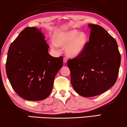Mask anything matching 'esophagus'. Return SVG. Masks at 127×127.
Returning a JSON list of instances; mask_svg holds the SVG:
<instances>
[{"label": "esophagus", "mask_w": 127, "mask_h": 127, "mask_svg": "<svg viewBox=\"0 0 127 127\" xmlns=\"http://www.w3.org/2000/svg\"><path fill=\"white\" fill-rule=\"evenodd\" d=\"M67 61V58L66 57H64V63H66Z\"/></svg>", "instance_id": "34e87169"}]
</instances>
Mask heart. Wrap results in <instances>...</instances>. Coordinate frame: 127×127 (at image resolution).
Here are the masks:
<instances>
[{
    "label": "heart",
    "instance_id": "heart-1",
    "mask_svg": "<svg viewBox=\"0 0 127 127\" xmlns=\"http://www.w3.org/2000/svg\"><path fill=\"white\" fill-rule=\"evenodd\" d=\"M54 41H51V46L56 48L58 46H65V52L68 56L74 57L80 55L86 46L87 36L77 30L56 33Z\"/></svg>",
    "mask_w": 127,
    "mask_h": 127
}]
</instances>
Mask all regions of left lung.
Wrapping results in <instances>:
<instances>
[{"label":"left lung","mask_w":127,"mask_h":127,"mask_svg":"<svg viewBox=\"0 0 127 127\" xmlns=\"http://www.w3.org/2000/svg\"><path fill=\"white\" fill-rule=\"evenodd\" d=\"M88 26L91 32L84 51L67 61L71 85L79 95L85 97L101 94L113 86L121 62L115 38L100 26Z\"/></svg>","instance_id":"1"}]
</instances>
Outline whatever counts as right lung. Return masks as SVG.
<instances>
[{"label":"right lung","instance_id":"right-lung-1","mask_svg":"<svg viewBox=\"0 0 127 127\" xmlns=\"http://www.w3.org/2000/svg\"><path fill=\"white\" fill-rule=\"evenodd\" d=\"M49 45L38 28L26 27L11 44L5 70L15 92L29 101L45 100L52 91L63 57L48 53Z\"/></svg>","mask_w":127,"mask_h":127}]
</instances>
